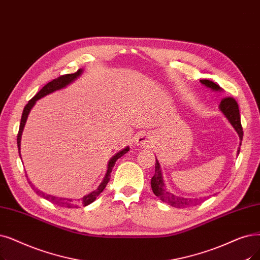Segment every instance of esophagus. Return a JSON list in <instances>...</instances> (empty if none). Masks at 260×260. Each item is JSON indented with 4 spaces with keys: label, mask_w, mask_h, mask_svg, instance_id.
<instances>
[{
    "label": "esophagus",
    "mask_w": 260,
    "mask_h": 260,
    "mask_svg": "<svg viewBox=\"0 0 260 260\" xmlns=\"http://www.w3.org/2000/svg\"><path fill=\"white\" fill-rule=\"evenodd\" d=\"M135 142H136V144L139 146H151L152 145L151 137L148 134H144V133L139 134L136 140H135Z\"/></svg>",
    "instance_id": "obj_1"
}]
</instances>
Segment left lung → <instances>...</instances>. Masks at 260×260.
Returning a JSON list of instances; mask_svg holds the SVG:
<instances>
[{
	"instance_id": "obj_1",
	"label": "left lung",
	"mask_w": 260,
	"mask_h": 260,
	"mask_svg": "<svg viewBox=\"0 0 260 260\" xmlns=\"http://www.w3.org/2000/svg\"><path fill=\"white\" fill-rule=\"evenodd\" d=\"M200 82H201V84L206 86L207 88L211 89L212 91H217V92L223 91L222 88L219 85L214 84L211 81L201 80ZM219 109L225 116V118H226L229 120V122L232 124V126L235 128L237 134H238L239 139H240L239 145H241V141H242V137H243V131H242V126H241L240 112H239L238 104H237V102L233 98H224L219 105ZM239 152H240V148L238 149V151H237V154H239ZM151 186H152V190H153L154 194L159 198L162 202L167 203V204H169L172 207L186 208L189 206L198 205L199 203H201L203 201L202 198L180 197V196L173 194L172 192H170V191L167 190V188L165 186L164 178H162V172L160 169V165H159V161L157 160V158H156V164H155V174L151 179Z\"/></svg>"
}]
</instances>
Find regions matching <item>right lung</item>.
Segmentation results:
<instances>
[{
    "label": "right lung",
    "instance_id": "right-lung-1",
    "mask_svg": "<svg viewBox=\"0 0 260 260\" xmlns=\"http://www.w3.org/2000/svg\"><path fill=\"white\" fill-rule=\"evenodd\" d=\"M83 69H80L78 71H76L75 73H72V74H66V75H62V76H59L58 78H56V80H53L52 82L48 83L46 86H44L40 91L34 96L31 100L28 101V103L26 104V106L24 107L23 109V114H22V117H21V123H20V128H19V133H18V138H17V143H18V150H19V155H20V158H21V137H22V133H23V129H24V126H25V123H26V120H27V117L29 115V111L30 109L34 107V105L36 104V102L38 100H40L41 98L46 96L54 91H57V90H60L64 87H67L68 85H70L71 83H73L76 78L80 77L83 73ZM129 151V148L128 146H126V148H124L123 150L119 151L117 154H115L114 156H112L109 161H108V166H107V171H106V174L103 178L102 182H101V184L99 185V187L93 190L92 192H90L86 196H84L83 198L81 199H69V198H60V197H55V196H51V194H47L42 192V191L38 190L37 188H35V186H34L31 184L30 180L28 179V184L31 186V188L34 189V191H36V193L38 196H40L41 198L46 199L48 201H50L51 203H53V204L57 205V206H60V207H67V208H77L80 206H87L89 204H91L92 202H94L96 200V197L102 192V191L105 189L107 183L109 182V177H110V173L112 171V168H114L116 161L119 159L120 157H122L124 154H126L127 152ZM27 177V175H26Z\"/></svg>",
    "mask_w": 260,
    "mask_h": 260
}]
</instances>
